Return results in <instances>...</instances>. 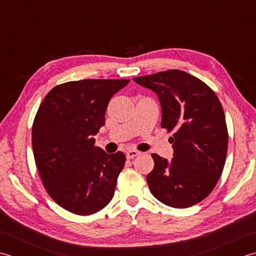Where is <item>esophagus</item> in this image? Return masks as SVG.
Instances as JSON below:
<instances>
[{"label":"esophagus","instance_id":"1","mask_svg":"<svg viewBox=\"0 0 256 256\" xmlns=\"http://www.w3.org/2000/svg\"><path fill=\"white\" fill-rule=\"evenodd\" d=\"M138 154H140L139 151H137V150H129V151H127L126 157H127V159H134V157H137Z\"/></svg>","mask_w":256,"mask_h":256}]
</instances>
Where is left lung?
<instances>
[{
	"instance_id": "obj_1",
	"label": "left lung",
	"mask_w": 256,
	"mask_h": 256,
	"mask_svg": "<svg viewBox=\"0 0 256 256\" xmlns=\"http://www.w3.org/2000/svg\"><path fill=\"white\" fill-rule=\"evenodd\" d=\"M157 94L162 110L161 127L174 136L171 161L152 154L147 176L151 194L164 204L189 208L214 189L226 164L228 127L216 92L184 70H170L134 78Z\"/></svg>"
}]
</instances>
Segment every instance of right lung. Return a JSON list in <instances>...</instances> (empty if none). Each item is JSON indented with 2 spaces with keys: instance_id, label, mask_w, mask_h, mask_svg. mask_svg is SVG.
Returning a JSON list of instances; mask_svg holds the SVG:
<instances>
[{
  "instance_id": "add662e5",
  "label": "right lung",
  "mask_w": 256,
  "mask_h": 256,
  "mask_svg": "<svg viewBox=\"0 0 256 256\" xmlns=\"http://www.w3.org/2000/svg\"><path fill=\"white\" fill-rule=\"evenodd\" d=\"M129 80H84L55 86L33 122L32 146L40 180L57 204L78 216L105 208L126 157L95 147L110 98Z\"/></svg>"
}]
</instances>
